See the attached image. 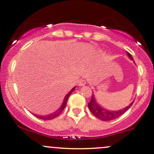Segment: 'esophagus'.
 Here are the masks:
<instances>
[{"mask_svg":"<svg viewBox=\"0 0 154 154\" xmlns=\"http://www.w3.org/2000/svg\"><path fill=\"white\" fill-rule=\"evenodd\" d=\"M86 80L85 79H79V82H78V85L79 86H84V85H86Z\"/></svg>","mask_w":154,"mask_h":154,"instance_id":"obj_1","label":"esophagus"}]
</instances>
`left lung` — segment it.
I'll return each instance as SVG.
<instances>
[{
  "mask_svg": "<svg viewBox=\"0 0 154 154\" xmlns=\"http://www.w3.org/2000/svg\"><path fill=\"white\" fill-rule=\"evenodd\" d=\"M127 54L130 59L131 60H134V58L132 57L131 54H130L129 52H127ZM134 102H132L129 106H126V107L125 109H124L123 110L108 111L105 109L104 108H102V106H100V105L97 104L96 100H95L94 96L92 94L91 98V101L88 103V107L89 109V110L91 111V112L92 113L93 115L96 116L97 119L102 121H105V122H109V121L115 119L119 117L121 115L124 114V113L132 106Z\"/></svg>",
  "mask_w": 154,
  "mask_h": 154,
  "instance_id": "8db88e82",
  "label": "left lung"
}]
</instances>
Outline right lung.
<instances>
[{
	"instance_id": "right-lung-1",
	"label": "right lung",
	"mask_w": 154,
	"mask_h": 154,
	"mask_svg": "<svg viewBox=\"0 0 154 154\" xmlns=\"http://www.w3.org/2000/svg\"><path fill=\"white\" fill-rule=\"evenodd\" d=\"M75 89V87H74L71 89V91H69L68 94L66 95L65 97V100H64V102L63 103V104H62L61 107H60L59 109H57L56 112H54V113H52L51 114H49V115H47V116H39V115H34L36 116V117H38L39 119H42V120H50V119H54L56 118L57 116H58L60 115V114H61L62 112L64 110V109L65 108V106L66 104H67V100H68V98H69V96H70L72 93L73 92L74 90Z\"/></svg>"
}]
</instances>
